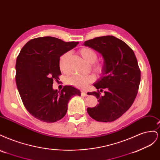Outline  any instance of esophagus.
Returning a JSON list of instances; mask_svg holds the SVG:
<instances>
[{"mask_svg": "<svg viewBox=\"0 0 160 160\" xmlns=\"http://www.w3.org/2000/svg\"><path fill=\"white\" fill-rule=\"evenodd\" d=\"M81 94L82 96H84V97L88 95V93H87V92H85V91H81Z\"/></svg>", "mask_w": 160, "mask_h": 160, "instance_id": "obj_1", "label": "esophagus"}]
</instances>
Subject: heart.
Returning a JSON list of instances; mask_svg holds the SVG:
<instances>
[{
	"instance_id": "b5f03b06",
	"label": "heart",
	"mask_w": 160,
	"mask_h": 160,
	"mask_svg": "<svg viewBox=\"0 0 160 160\" xmlns=\"http://www.w3.org/2000/svg\"><path fill=\"white\" fill-rule=\"evenodd\" d=\"M79 54L83 59L88 62L89 63H95L93 65V70L98 74L102 73L104 70V64L103 62H97L98 59V53L95 50L90 47H83L79 50ZM70 55L69 52L62 54L59 58V68L61 71L64 72H68L67 67V61ZM95 80V77L93 74H89L86 75H71L66 80L67 84L75 87L79 89H85L89 84L93 83Z\"/></svg>"
}]
</instances>
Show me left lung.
<instances>
[{"instance_id": "obj_1", "label": "left lung", "mask_w": 160, "mask_h": 160, "mask_svg": "<svg viewBox=\"0 0 160 160\" xmlns=\"http://www.w3.org/2000/svg\"><path fill=\"white\" fill-rule=\"evenodd\" d=\"M83 45L100 52L104 59L102 76L93 85L98 91L88 93L96 96L99 104L88 108V113L98 122H113L130 108L138 94L141 71L136 57L126 43L113 36L96 37ZM103 89L102 96L100 92Z\"/></svg>"}]
</instances>
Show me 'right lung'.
Here are the masks:
<instances>
[{
	"label": "right lung",
	"mask_w": 160,
	"mask_h": 160,
	"mask_svg": "<svg viewBox=\"0 0 160 160\" xmlns=\"http://www.w3.org/2000/svg\"><path fill=\"white\" fill-rule=\"evenodd\" d=\"M78 42H65L52 37L32 38L24 45L16 61V83L27 110L33 117L54 123L67 113L71 97L79 90L64 86L61 91L52 89L53 81L61 75L60 57L73 49Z\"/></svg>",
	"instance_id": "add662e5"
}]
</instances>
